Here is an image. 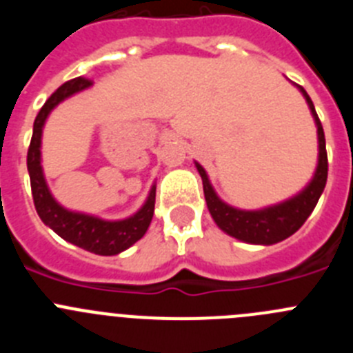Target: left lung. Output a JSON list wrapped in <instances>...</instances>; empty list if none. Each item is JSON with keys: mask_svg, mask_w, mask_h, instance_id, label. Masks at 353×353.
<instances>
[{"mask_svg": "<svg viewBox=\"0 0 353 353\" xmlns=\"http://www.w3.org/2000/svg\"><path fill=\"white\" fill-rule=\"evenodd\" d=\"M302 95L305 97V102L310 105L311 114L314 118L318 129V166L314 171L313 180L310 185L305 187L301 194L288 199L285 203L274 205V207L263 208V210H239L230 205L223 203L217 194L212 189L208 176L205 170L196 162L201 180H203V192L207 199V207L210 215L214 217L215 224L226 232L228 235L248 242V244H263L270 245L276 242L288 239L290 235L297 232L299 228L305 223L311 212L316 207L318 199L322 196L327 183V171H329V162H327V150H325V134H323L322 121L314 111L313 101L305 93L302 86H299Z\"/></svg>", "mask_w": 353, "mask_h": 353, "instance_id": "8db88e82", "label": "left lung"}]
</instances>
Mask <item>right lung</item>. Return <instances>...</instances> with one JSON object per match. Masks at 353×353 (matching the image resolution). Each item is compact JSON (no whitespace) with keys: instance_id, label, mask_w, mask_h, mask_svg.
I'll return each instance as SVG.
<instances>
[{"instance_id":"obj_1","label":"right lung","mask_w":353,"mask_h":353,"mask_svg":"<svg viewBox=\"0 0 353 353\" xmlns=\"http://www.w3.org/2000/svg\"><path fill=\"white\" fill-rule=\"evenodd\" d=\"M92 81L84 77H76L63 83L49 97L42 109L39 111L33 123V136H31L30 148H28V171H30L31 194L35 203L37 214L46 226H49L54 233L65 239L70 244L84 249V251L113 256L118 252L125 251L130 245L136 244L146 233L155 208V185L150 191L146 203L139 208V212L123 221H102L93 215L70 212L56 203L49 192V187L43 179L42 166H40V139H42V127L46 118L52 111V108L65 101L67 97L88 88Z\"/></svg>"}]
</instances>
